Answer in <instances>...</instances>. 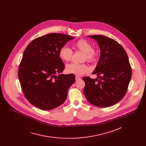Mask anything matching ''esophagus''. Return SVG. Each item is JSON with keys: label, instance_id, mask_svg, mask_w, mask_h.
<instances>
[{"label": "esophagus", "instance_id": "esophagus-1", "mask_svg": "<svg viewBox=\"0 0 146 146\" xmlns=\"http://www.w3.org/2000/svg\"><path fill=\"white\" fill-rule=\"evenodd\" d=\"M81 78L79 77V76H75V79H76V80H80Z\"/></svg>", "mask_w": 146, "mask_h": 146}]
</instances>
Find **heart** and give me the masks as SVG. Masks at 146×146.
Returning a JSON list of instances; mask_svg holds the SVG:
<instances>
[{
	"label": "heart",
	"instance_id": "obj_1",
	"mask_svg": "<svg viewBox=\"0 0 146 146\" xmlns=\"http://www.w3.org/2000/svg\"><path fill=\"white\" fill-rule=\"evenodd\" d=\"M74 46L76 50L84 52V60H86L89 62H94L97 60L98 53L92 48V44L89 41L84 39H80L74 44ZM72 54V50L67 46H63L59 52L60 57L66 62L70 61L71 60ZM66 70L68 74L83 75L88 72L89 68L85 63H71L66 66Z\"/></svg>",
	"mask_w": 146,
	"mask_h": 146
}]
</instances>
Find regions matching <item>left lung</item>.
Segmentation results:
<instances>
[{"mask_svg": "<svg viewBox=\"0 0 146 146\" xmlns=\"http://www.w3.org/2000/svg\"><path fill=\"white\" fill-rule=\"evenodd\" d=\"M88 36L97 41L101 50L100 60L92 72L100 79L84 77V94L91 104L99 107L111 106L124 97L131 80L127 55L124 48L111 38L102 35Z\"/></svg>", "mask_w": 146, "mask_h": 146, "instance_id": "left-lung-1", "label": "left lung"}]
</instances>
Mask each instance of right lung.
Returning a JSON list of instances; mask_svg holds the SVG:
<instances>
[{
	"instance_id": "obj_1",
	"label": "right lung",
	"mask_w": 146,
	"mask_h": 146,
	"mask_svg": "<svg viewBox=\"0 0 146 146\" xmlns=\"http://www.w3.org/2000/svg\"><path fill=\"white\" fill-rule=\"evenodd\" d=\"M74 37L51 33L39 37L25 49L19 66V79L29 102L42 110L62 104L69 88L75 83L74 74H60L64 65L59 52Z\"/></svg>"
}]
</instances>
